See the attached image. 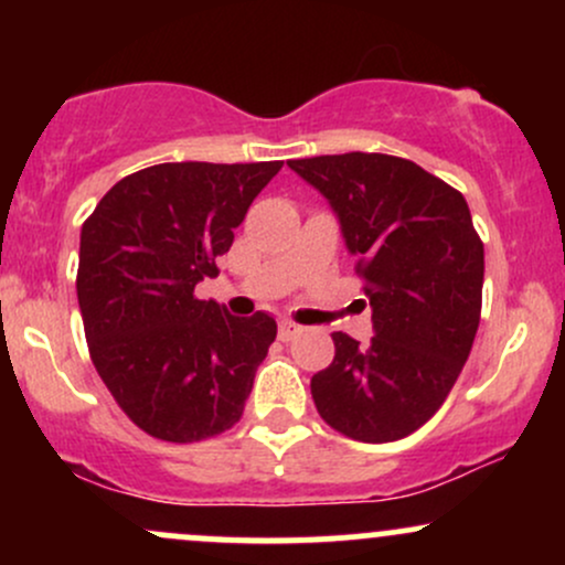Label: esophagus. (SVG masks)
Masks as SVG:
<instances>
[{
    "instance_id": "34e87169",
    "label": "esophagus",
    "mask_w": 565,
    "mask_h": 565,
    "mask_svg": "<svg viewBox=\"0 0 565 565\" xmlns=\"http://www.w3.org/2000/svg\"><path fill=\"white\" fill-rule=\"evenodd\" d=\"M300 332H302V327H297V323H291V321L278 323V340H281V342L295 340V337L300 334Z\"/></svg>"
}]
</instances>
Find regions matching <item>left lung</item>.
<instances>
[{
	"label": "left lung",
	"instance_id": "obj_1",
	"mask_svg": "<svg viewBox=\"0 0 565 565\" xmlns=\"http://www.w3.org/2000/svg\"><path fill=\"white\" fill-rule=\"evenodd\" d=\"M329 201L366 281L374 337L334 332L310 380L323 423L364 444L406 438L438 412L481 321L483 244L468 201L414 161L340 153L289 161Z\"/></svg>",
	"mask_w": 565,
	"mask_h": 565
}]
</instances>
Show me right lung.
<instances>
[{
  "label": "right lung",
  "mask_w": 565,
  "mask_h": 565,
  "mask_svg": "<svg viewBox=\"0 0 565 565\" xmlns=\"http://www.w3.org/2000/svg\"><path fill=\"white\" fill-rule=\"evenodd\" d=\"M284 161H170L119 180L82 225L76 297L93 364L148 436L191 444L242 419L274 316L193 289Z\"/></svg>",
  "instance_id": "right-lung-1"
}]
</instances>
